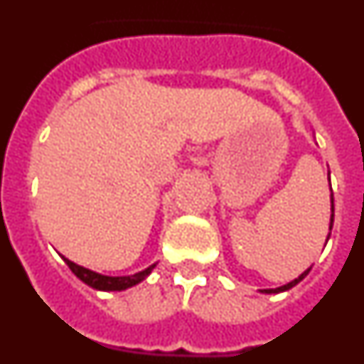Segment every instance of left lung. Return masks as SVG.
<instances>
[{"label":"left lung","instance_id":"obj_1","mask_svg":"<svg viewBox=\"0 0 364 364\" xmlns=\"http://www.w3.org/2000/svg\"><path fill=\"white\" fill-rule=\"evenodd\" d=\"M328 178H330V173H328ZM332 226H333V193H332V217H330V230H332ZM328 239H330V233H328ZM310 269H311V268H308L306 272H304V273H301V275H299L297 279H294V281H291V282H288V284H284V286H279V288H272V290H262V291H264V294H281V291L290 290V288H294L295 284H299V282H301L302 279L306 277L308 273H310Z\"/></svg>","mask_w":364,"mask_h":364}]
</instances>
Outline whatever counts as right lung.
Here are the masks:
<instances>
[{"instance_id": "obj_1", "label": "right lung", "mask_w": 364, "mask_h": 364, "mask_svg": "<svg viewBox=\"0 0 364 364\" xmlns=\"http://www.w3.org/2000/svg\"><path fill=\"white\" fill-rule=\"evenodd\" d=\"M63 260H65L67 266L70 268V272H73L74 275L80 279V281H83L87 286L95 288V290H102V291L127 290V288H131V286L138 284V282H142L144 279L149 275L151 269L154 268V264H153V266H149L147 269H144V272H138V273H134V275H127V277H109V275H102V273L91 272V269L83 268V266L74 264L73 260L65 259V257H63Z\"/></svg>"}]
</instances>
